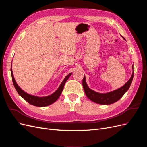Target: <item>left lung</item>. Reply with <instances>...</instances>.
<instances>
[{"label":"left lung","instance_id":"1","mask_svg":"<svg viewBox=\"0 0 147 147\" xmlns=\"http://www.w3.org/2000/svg\"><path fill=\"white\" fill-rule=\"evenodd\" d=\"M133 77H134V72L132 73L131 78L129 80L124 86L118 89V90L108 93H105V94L96 92L89 88L86 83V79L84 76L83 78L82 82L83 87L86 96L91 101L99 104L109 105L115 103V102H117L125 94V92L128 90V89L129 88L132 81Z\"/></svg>","mask_w":147,"mask_h":147}]
</instances>
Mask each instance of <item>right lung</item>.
<instances>
[{"mask_svg":"<svg viewBox=\"0 0 147 147\" xmlns=\"http://www.w3.org/2000/svg\"><path fill=\"white\" fill-rule=\"evenodd\" d=\"M11 78H12V81H13V84H14V86L16 89V91L19 94V95L21 97H23L26 101H27L30 104L37 106V107H45L50 104H52L53 103H54L55 101H56L57 99L59 97L60 95L61 94V92L63 90L64 84L66 81L67 80L68 78L71 75V74H69V75H67L64 80L63 81V82H62V83L61 84L59 88L57 89L56 91L53 93V94L47 97H36V96L30 95L21 90L15 82V80L13 75L11 67Z\"/></svg>","mask_w":147,"mask_h":147,"instance_id":"1","label":"right lung"}]
</instances>
